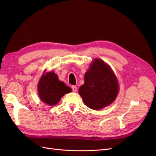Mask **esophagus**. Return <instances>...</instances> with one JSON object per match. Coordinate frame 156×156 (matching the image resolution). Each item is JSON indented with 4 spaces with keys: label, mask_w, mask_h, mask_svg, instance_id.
Masks as SVG:
<instances>
[{
    "label": "esophagus",
    "mask_w": 156,
    "mask_h": 156,
    "mask_svg": "<svg viewBox=\"0 0 156 156\" xmlns=\"http://www.w3.org/2000/svg\"><path fill=\"white\" fill-rule=\"evenodd\" d=\"M72 90L73 92H76L77 91V87L76 86H72Z\"/></svg>",
    "instance_id": "obj_1"
}]
</instances>
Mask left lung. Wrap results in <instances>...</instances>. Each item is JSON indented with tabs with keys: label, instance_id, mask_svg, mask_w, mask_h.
Masks as SVG:
<instances>
[{
	"label": "left lung",
	"instance_id": "8db88e82",
	"mask_svg": "<svg viewBox=\"0 0 156 156\" xmlns=\"http://www.w3.org/2000/svg\"><path fill=\"white\" fill-rule=\"evenodd\" d=\"M119 88V82L111 67L102 60L95 58L84 74V83L79 93L88 107L100 110L116 100Z\"/></svg>",
	"mask_w": 156,
	"mask_h": 156
}]
</instances>
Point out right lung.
Masks as SVG:
<instances>
[{"label": "right lung", "instance_id": "1", "mask_svg": "<svg viewBox=\"0 0 156 156\" xmlns=\"http://www.w3.org/2000/svg\"><path fill=\"white\" fill-rule=\"evenodd\" d=\"M37 90L40 100L50 106H53L59 102L61 98L72 90L66 84L59 81L57 75L54 72L44 73L41 77Z\"/></svg>", "mask_w": 156, "mask_h": 156}]
</instances>
